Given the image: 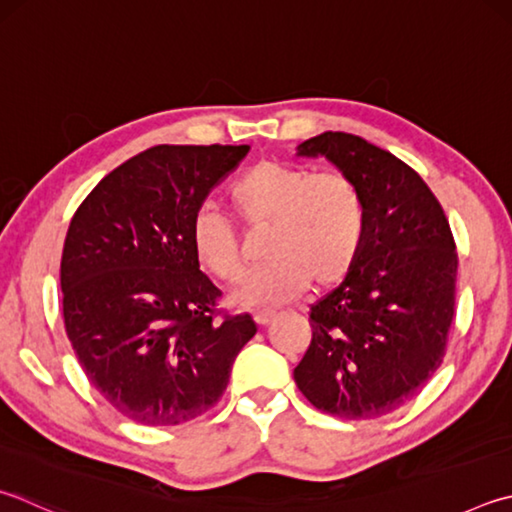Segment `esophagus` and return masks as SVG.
Instances as JSON below:
<instances>
[{"mask_svg":"<svg viewBox=\"0 0 512 512\" xmlns=\"http://www.w3.org/2000/svg\"><path fill=\"white\" fill-rule=\"evenodd\" d=\"M275 318V311L273 309H257L255 311V322L262 324V327H266V324H271Z\"/></svg>","mask_w":512,"mask_h":512,"instance_id":"1","label":"esophagus"}]
</instances>
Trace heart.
Listing matches in <instances>:
<instances>
[{"mask_svg": "<svg viewBox=\"0 0 512 512\" xmlns=\"http://www.w3.org/2000/svg\"><path fill=\"white\" fill-rule=\"evenodd\" d=\"M228 197L241 224H268V262L235 291V302L244 306L286 302L309 280L315 286L338 284L365 246V197L347 174L262 161L230 185ZM190 244L199 264L219 280L235 282L244 271L235 228L210 203L192 215Z\"/></svg>", "mask_w": 512, "mask_h": 512, "instance_id": "1", "label": "heart"}]
</instances>
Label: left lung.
<instances>
[{"label":"left lung","instance_id":"left-lung-1","mask_svg":"<svg viewBox=\"0 0 512 512\" xmlns=\"http://www.w3.org/2000/svg\"><path fill=\"white\" fill-rule=\"evenodd\" d=\"M327 156L358 185L367 237L338 288L311 304V345L293 378L318 410L360 421L418 394L448 347L459 255L427 183L394 154L345 132L297 147Z\"/></svg>","mask_w":512,"mask_h":512}]
</instances>
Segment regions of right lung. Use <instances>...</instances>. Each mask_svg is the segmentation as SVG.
Masks as SVG:
<instances>
[{
  "label": "right lung",
  "instance_id": "1",
  "mask_svg": "<svg viewBox=\"0 0 512 512\" xmlns=\"http://www.w3.org/2000/svg\"><path fill=\"white\" fill-rule=\"evenodd\" d=\"M248 145H156L109 172L73 215L62 248L64 329L89 383L141 425H181L226 392L257 333L217 309L199 271L192 215Z\"/></svg>",
  "mask_w": 512,
  "mask_h": 512
}]
</instances>
